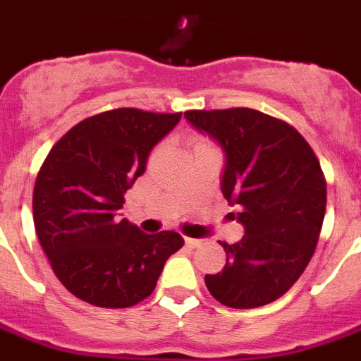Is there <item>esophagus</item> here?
Wrapping results in <instances>:
<instances>
[{"label":"esophagus","mask_w":361,"mask_h":361,"mask_svg":"<svg viewBox=\"0 0 361 361\" xmlns=\"http://www.w3.org/2000/svg\"><path fill=\"white\" fill-rule=\"evenodd\" d=\"M185 245L189 247V249H196V247L202 245V241L196 240V238H185Z\"/></svg>","instance_id":"34e87169"}]
</instances>
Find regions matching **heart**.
<instances>
[{
  "instance_id": "1",
  "label": "heart",
  "mask_w": 361,
  "mask_h": 361,
  "mask_svg": "<svg viewBox=\"0 0 361 361\" xmlns=\"http://www.w3.org/2000/svg\"><path fill=\"white\" fill-rule=\"evenodd\" d=\"M200 145H202V143H200Z\"/></svg>"
}]
</instances>
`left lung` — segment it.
I'll list each match as a JSON object with an SVG mask.
<instances>
[{
    "mask_svg": "<svg viewBox=\"0 0 361 361\" xmlns=\"http://www.w3.org/2000/svg\"><path fill=\"white\" fill-rule=\"evenodd\" d=\"M224 152L219 189L243 238L221 243L227 263L209 293L233 309L267 305L296 283L314 255L327 205L318 158L296 128L255 109L187 111Z\"/></svg>",
    "mask_w": 361,
    "mask_h": 361,
    "instance_id": "8db88e82",
    "label": "left lung"
}]
</instances>
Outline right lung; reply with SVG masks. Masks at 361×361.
Segmentation results:
<instances>
[{
	"label": "right lung",
	"instance_id": "right-lung-1",
	"mask_svg": "<svg viewBox=\"0 0 361 361\" xmlns=\"http://www.w3.org/2000/svg\"><path fill=\"white\" fill-rule=\"evenodd\" d=\"M180 120L181 112H102L72 127L43 161L32 196L37 240L58 280L83 302L136 305L183 247L178 233L147 234L118 216L150 150Z\"/></svg>",
	"mask_w": 361,
	"mask_h": 361
}]
</instances>
